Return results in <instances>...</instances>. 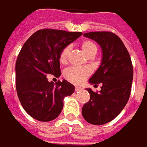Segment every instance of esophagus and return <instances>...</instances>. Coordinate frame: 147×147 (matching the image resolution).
<instances>
[{"label":"esophagus","instance_id":"esophagus-1","mask_svg":"<svg viewBox=\"0 0 147 147\" xmlns=\"http://www.w3.org/2000/svg\"><path fill=\"white\" fill-rule=\"evenodd\" d=\"M81 90H82V88L80 86H75V91L76 92H79V91H81Z\"/></svg>","mask_w":147,"mask_h":147}]
</instances>
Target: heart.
Returning <instances> with one entry per match:
<instances>
[{
    "label": "heart",
    "instance_id": "b5f03b06",
    "mask_svg": "<svg viewBox=\"0 0 147 147\" xmlns=\"http://www.w3.org/2000/svg\"><path fill=\"white\" fill-rule=\"evenodd\" d=\"M81 49L88 56H95L98 53V46L92 40H85L80 44ZM71 47L66 46L64 47L59 55L60 62L62 64H66L67 62V59L70 54ZM92 74V69L88 67H70L64 71V78L75 85L81 84L90 74Z\"/></svg>",
    "mask_w": 147,
    "mask_h": 147
}]
</instances>
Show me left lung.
<instances>
[{
    "mask_svg": "<svg viewBox=\"0 0 147 147\" xmlns=\"http://www.w3.org/2000/svg\"><path fill=\"white\" fill-rule=\"evenodd\" d=\"M84 36L96 41L102 49V62L89 80L91 84H101V91L90 93L84 105L82 115L93 125H103L115 119L127 105L133 82V65L129 53L121 38L110 32H94Z\"/></svg>",
    "mask_w": 147,
    "mask_h": 147,
    "instance_id": "obj_1",
    "label": "left lung"
}]
</instances>
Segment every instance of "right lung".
<instances>
[{"label":"right lung","mask_w":147,"mask_h":147,"mask_svg":"<svg viewBox=\"0 0 147 147\" xmlns=\"http://www.w3.org/2000/svg\"><path fill=\"white\" fill-rule=\"evenodd\" d=\"M82 35L61 30L42 29L24 43L18 55L16 90L24 110L40 121L55 119L63 108V99L74 92V86L63 80L49 82L48 74L61 75V49Z\"/></svg>","instance_id":"1"}]
</instances>
